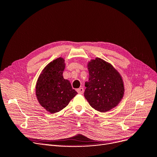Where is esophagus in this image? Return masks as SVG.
<instances>
[{
    "instance_id": "esophagus-1",
    "label": "esophagus",
    "mask_w": 157,
    "mask_h": 157,
    "mask_svg": "<svg viewBox=\"0 0 157 157\" xmlns=\"http://www.w3.org/2000/svg\"><path fill=\"white\" fill-rule=\"evenodd\" d=\"M76 90H77L78 93L79 94H82L84 92V89H83V88H82V87H80V88H78Z\"/></svg>"
}]
</instances>
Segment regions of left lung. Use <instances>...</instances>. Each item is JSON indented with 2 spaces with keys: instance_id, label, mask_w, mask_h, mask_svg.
Instances as JSON below:
<instances>
[{
  "instance_id": "left-lung-1",
  "label": "left lung",
  "mask_w": 157,
  "mask_h": 157,
  "mask_svg": "<svg viewBox=\"0 0 157 157\" xmlns=\"http://www.w3.org/2000/svg\"><path fill=\"white\" fill-rule=\"evenodd\" d=\"M89 81L84 95L90 105L100 112L110 111L123 98L124 82L119 72L110 63L96 58L87 64Z\"/></svg>"
}]
</instances>
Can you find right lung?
<instances>
[{
    "label": "right lung",
    "mask_w": 157,
    "mask_h": 157,
    "mask_svg": "<svg viewBox=\"0 0 157 157\" xmlns=\"http://www.w3.org/2000/svg\"><path fill=\"white\" fill-rule=\"evenodd\" d=\"M65 59L59 57L47 65L36 85V96L40 105L51 113L61 111L78 93L70 81L63 78Z\"/></svg>",
    "instance_id": "1"
}]
</instances>
